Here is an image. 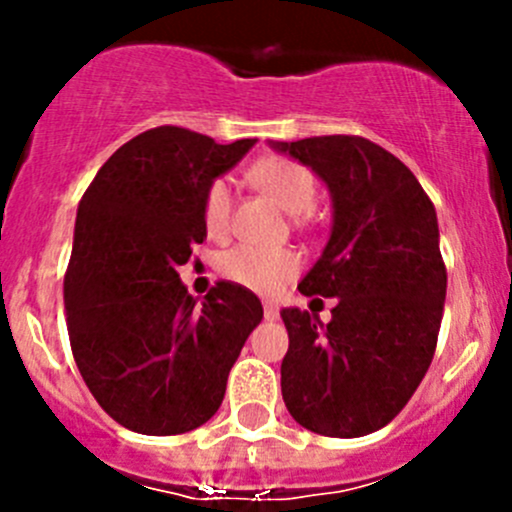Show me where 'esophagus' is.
<instances>
[{
    "label": "esophagus",
    "mask_w": 512,
    "mask_h": 512,
    "mask_svg": "<svg viewBox=\"0 0 512 512\" xmlns=\"http://www.w3.org/2000/svg\"><path fill=\"white\" fill-rule=\"evenodd\" d=\"M262 309H265V319H267V322H272V319H277V314H280V309H277V304H272V302L262 304Z\"/></svg>",
    "instance_id": "esophagus-1"
}]
</instances>
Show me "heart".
Here are the masks:
<instances>
[{
	"instance_id": "heart-1",
	"label": "heart",
	"mask_w": 512,
	"mask_h": 512,
	"mask_svg": "<svg viewBox=\"0 0 512 512\" xmlns=\"http://www.w3.org/2000/svg\"><path fill=\"white\" fill-rule=\"evenodd\" d=\"M252 180L277 200L287 213L302 215L314 208L317 178L307 165L285 156L260 160L252 168ZM232 220V183L230 178H215L203 195V225L210 237L227 235ZM220 275L235 285L272 294L292 280L302 267V257L292 247L235 245L220 255Z\"/></svg>"
}]
</instances>
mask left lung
Listing matches in <instances>:
<instances>
[{
	"instance_id": "left-lung-1",
	"label": "left lung",
	"mask_w": 512,
	"mask_h": 512,
	"mask_svg": "<svg viewBox=\"0 0 512 512\" xmlns=\"http://www.w3.org/2000/svg\"><path fill=\"white\" fill-rule=\"evenodd\" d=\"M272 148L309 165L332 193V235L297 289L339 299L327 327L302 309L280 312L282 399L309 431L366 436L409 404L436 352L448 280L436 208L399 158L361 136Z\"/></svg>"
}]
</instances>
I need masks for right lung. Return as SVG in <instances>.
I'll list each match as a JSON object with an SVG mask.
<instances>
[{
  "label": "right lung",
  "mask_w": 512,
  "mask_h": 512,
  "mask_svg": "<svg viewBox=\"0 0 512 512\" xmlns=\"http://www.w3.org/2000/svg\"><path fill=\"white\" fill-rule=\"evenodd\" d=\"M252 146L151 128L123 143L81 198L64 277L69 342L98 406L123 428L175 436L203 426L262 322L247 287L223 280L195 307L178 275L208 237L205 190Z\"/></svg>",
  "instance_id": "add662e5"
}]
</instances>
